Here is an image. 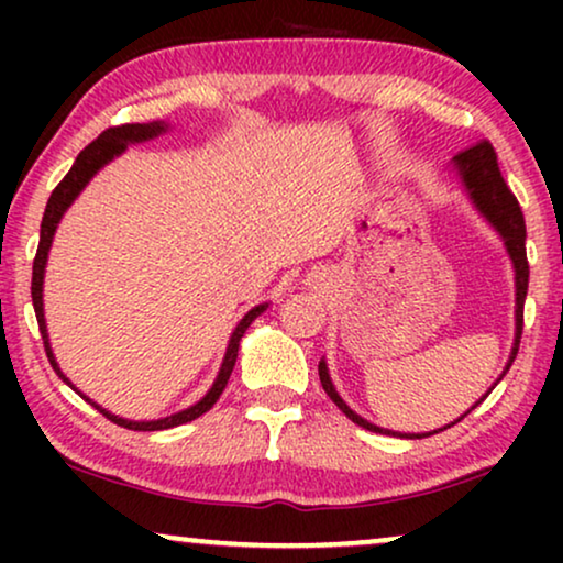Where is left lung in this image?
<instances>
[{
  "mask_svg": "<svg viewBox=\"0 0 563 563\" xmlns=\"http://www.w3.org/2000/svg\"><path fill=\"white\" fill-rule=\"evenodd\" d=\"M453 172L461 179V187H464L466 197L472 199L474 210L482 214L484 220L489 222L492 228H495V233L503 238L505 243V251L507 256L512 261V268H515V338H512V351H510V358H507V364L503 368V374L497 376V382L492 384V389L497 387L499 382H503V376L510 372L515 356H518V349H520V335H522V307H526V295H528V258H526V220H522V210L518 205V199L510 189H507V184L503 179V174H499V166H497V156H495V148H492V143L482 141L476 143L474 148H468L464 153H459V156H453ZM320 384L322 389L328 391V397L333 399L338 405V410L345 412V418L356 422V426L366 428V430H374V433H391V435H399V438H428L433 433H441V430L456 426L466 418L468 412L474 410L476 405L484 402V395L479 402L472 405V410H466L461 418H456L449 426L438 428V430H430V433H395V430H387V428H379L374 426V422H368L366 418H361L358 412H353L349 405L343 402V397L335 391V384L330 379V372H328V361L322 358L320 366Z\"/></svg>",
  "mask_w": 563,
  "mask_h": 563,
  "instance_id": "1",
  "label": "left lung"
}]
</instances>
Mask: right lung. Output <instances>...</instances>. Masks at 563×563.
Masks as SVG:
<instances>
[{"mask_svg": "<svg viewBox=\"0 0 563 563\" xmlns=\"http://www.w3.org/2000/svg\"><path fill=\"white\" fill-rule=\"evenodd\" d=\"M168 128H172L168 122L153 120V122H133V125H120V128L104 130V133L99 135L97 141H91L87 148H84L79 156H76L71 172H68L64 176V181H60L58 187L53 189L48 205H45L43 222H41V243H37V253H35V261H33V287H30V291H33L35 318H37V325H41L45 353H48L53 372H56L60 379H64L74 391H79V389H76L74 384L68 382V376L60 372L58 361H56V356H53V349H51V341H48V325H45V312H43V279H45V264H48V251L53 245V235H56L58 222H60V218H64V212L74 205V199L81 195L84 187H87V184L95 179V174L99 172V168H104L107 164H110V161L122 156V153L128 151V145L153 141V137L164 135ZM266 307H268V302L256 305L253 310L243 314V320L238 322L233 335H230L228 349H225V358H222L220 372H218V376H214L212 387L207 389V395L199 399V402L187 407V410H179V412L168 415V418H158V420H125V418H118V415H112L110 410H104V407H99L97 402H91V399L87 395H81V391H79V395L87 399L89 405H95L107 420L118 422V426L128 428V430H168V428L184 426V422H191L195 418H199V415H205L207 410H210V407L220 399L222 389H225V384L230 379V374H233L241 338L245 335V330H249L251 322L256 320L258 314L266 310Z\"/></svg>", "mask_w": 563, "mask_h": 563, "instance_id": "1", "label": "right lung"}]
</instances>
